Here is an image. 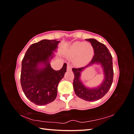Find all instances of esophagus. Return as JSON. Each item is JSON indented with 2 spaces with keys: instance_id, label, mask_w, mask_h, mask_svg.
Instances as JSON below:
<instances>
[{
  "instance_id": "obj_1",
  "label": "esophagus",
  "mask_w": 134,
  "mask_h": 134,
  "mask_svg": "<svg viewBox=\"0 0 134 134\" xmlns=\"http://www.w3.org/2000/svg\"><path fill=\"white\" fill-rule=\"evenodd\" d=\"M71 69H72V67L71 65H70V64H67V71H71Z\"/></svg>"
}]
</instances>
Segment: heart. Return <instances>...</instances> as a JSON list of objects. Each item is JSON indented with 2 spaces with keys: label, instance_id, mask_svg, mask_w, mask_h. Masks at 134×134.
Returning <instances> with one entry per match:
<instances>
[{
  "label": "heart",
  "instance_id": "heart-1",
  "mask_svg": "<svg viewBox=\"0 0 134 134\" xmlns=\"http://www.w3.org/2000/svg\"><path fill=\"white\" fill-rule=\"evenodd\" d=\"M69 55L75 58V63L78 65H85L89 63L94 55V48L89 43L77 41L69 48Z\"/></svg>",
  "mask_w": 134,
  "mask_h": 134
}]
</instances>
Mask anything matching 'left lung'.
<instances>
[{
	"instance_id": "1",
	"label": "left lung",
	"mask_w": 134,
	"mask_h": 134,
	"mask_svg": "<svg viewBox=\"0 0 134 134\" xmlns=\"http://www.w3.org/2000/svg\"><path fill=\"white\" fill-rule=\"evenodd\" d=\"M86 41L91 43L94 48V55L91 62L84 67L72 68L74 74L73 87L79 97L89 102L96 101L107 93L112 86L113 78L112 57L105 45L95 39L90 38ZM94 64H100L103 68L104 79L100 85L96 88H88L83 85L80 79L81 73L88 66Z\"/></svg>"
}]
</instances>
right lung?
Instances as JSON below:
<instances>
[{"label": "right lung", "instance_id": "add662e5", "mask_svg": "<svg viewBox=\"0 0 134 134\" xmlns=\"http://www.w3.org/2000/svg\"><path fill=\"white\" fill-rule=\"evenodd\" d=\"M60 41L43 40L32 44L22 62L21 85L25 95L37 105L53 102L57 95V86L67 70L64 63L62 69L55 71L50 65L54 52Z\"/></svg>", "mask_w": 134, "mask_h": 134}]
</instances>
